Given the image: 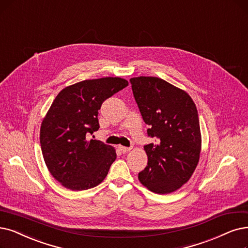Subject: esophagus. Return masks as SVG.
Returning <instances> with one entry per match:
<instances>
[{"label":"esophagus","instance_id":"obj_1","mask_svg":"<svg viewBox=\"0 0 248 248\" xmlns=\"http://www.w3.org/2000/svg\"><path fill=\"white\" fill-rule=\"evenodd\" d=\"M118 150L120 151L122 154H126V153L129 152L131 148L130 147H126V146H122V145H119L118 146Z\"/></svg>","mask_w":248,"mask_h":248}]
</instances>
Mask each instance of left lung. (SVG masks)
<instances>
[{"label": "left lung", "instance_id": "left-lung-1", "mask_svg": "<svg viewBox=\"0 0 248 248\" xmlns=\"http://www.w3.org/2000/svg\"><path fill=\"white\" fill-rule=\"evenodd\" d=\"M147 135L156 143L144 145L147 166L138 179L158 194L176 191L190 179L202 151L200 119L186 92L152 76L130 79Z\"/></svg>", "mask_w": 248, "mask_h": 248}]
</instances>
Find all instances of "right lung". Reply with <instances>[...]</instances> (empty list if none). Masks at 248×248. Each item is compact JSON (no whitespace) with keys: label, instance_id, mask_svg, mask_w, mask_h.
Listing matches in <instances>:
<instances>
[{"label":"right lung","instance_id":"right-lung-1","mask_svg":"<svg viewBox=\"0 0 248 248\" xmlns=\"http://www.w3.org/2000/svg\"><path fill=\"white\" fill-rule=\"evenodd\" d=\"M127 85L120 77L83 80L65 87L48 108L39 132L42 153L49 173L68 189H90L108 175L115 148L86 135L100 128L103 102Z\"/></svg>","mask_w":248,"mask_h":248}]
</instances>
